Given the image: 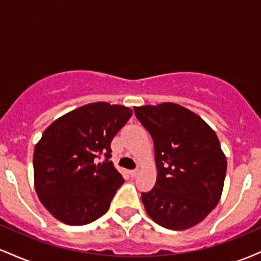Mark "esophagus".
<instances>
[{"label":"esophagus","mask_w":261,"mask_h":261,"mask_svg":"<svg viewBox=\"0 0 261 261\" xmlns=\"http://www.w3.org/2000/svg\"><path fill=\"white\" fill-rule=\"evenodd\" d=\"M128 174H130L131 178H135V176H136L137 174H139V170H137V169L130 170V172H128Z\"/></svg>","instance_id":"34e87169"}]
</instances>
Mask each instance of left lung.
Segmentation results:
<instances>
[{"label":"left lung","instance_id":"obj_1","mask_svg":"<svg viewBox=\"0 0 261 261\" xmlns=\"http://www.w3.org/2000/svg\"><path fill=\"white\" fill-rule=\"evenodd\" d=\"M153 139L157 180L142 193L148 216L164 228L195 226L220 201L227 161L215 131L174 103L134 108Z\"/></svg>","mask_w":261,"mask_h":261}]
</instances>
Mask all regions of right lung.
<instances>
[{
  "label": "right lung",
  "instance_id": "add662e5",
  "mask_svg": "<svg viewBox=\"0 0 261 261\" xmlns=\"http://www.w3.org/2000/svg\"><path fill=\"white\" fill-rule=\"evenodd\" d=\"M131 115L126 107L99 101L65 114L44 131L33 155L34 182L54 217L82 226L108 211L124 182L110 161V143Z\"/></svg>",
  "mask_w": 261,
  "mask_h": 261
}]
</instances>
